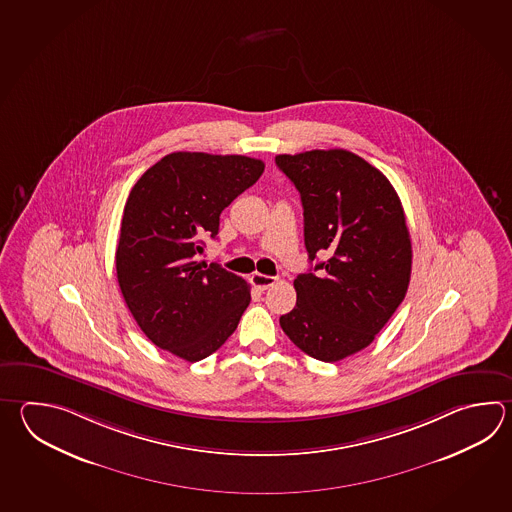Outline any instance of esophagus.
Wrapping results in <instances>:
<instances>
[{
  "label": "esophagus",
  "mask_w": 512,
  "mask_h": 512,
  "mask_svg": "<svg viewBox=\"0 0 512 512\" xmlns=\"http://www.w3.org/2000/svg\"><path fill=\"white\" fill-rule=\"evenodd\" d=\"M251 282H253V286H257L259 290H268L270 286H273L277 279L272 277V275H262V273H253L251 275Z\"/></svg>",
  "instance_id": "esophagus-1"
}]
</instances>
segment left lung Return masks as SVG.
Instances as JSON below:
<instances>
[{
    "label": "left lung",
    "mask_w": 512,
    "mask_h": 512,
    "mask_svg": "<svg viewBox=\"0 0 512 512\" xmlns=\"http://www.w3.org/2000/svg\"><path fill=\"white\" fill-rule=\"evenodd\" d=\"M301 193L310 262L293 281L297 304L284 334L324 363L363 350L403 303L412 272L405 211L388 178L346 149L277 155Z\"/></svg>",
    "instance_id": "1"
}]
</instances>
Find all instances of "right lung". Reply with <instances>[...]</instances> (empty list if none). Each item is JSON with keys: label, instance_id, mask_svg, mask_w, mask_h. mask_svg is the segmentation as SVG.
I'll return each mask as SVG.
<instances>
[{"label": "right lung", "instance_id": "obj_1", "mask_svg": "<svg viewBox=\"0 0 512 512\" xmlns=\"http://www.w3.org/2000/svg\"><path fill=\"white\" fill-rule=\"evenodd\" d=\"M264 162L177 151L138 178L127 197L116 277L151 343L189 363L217 352L250 304V286L219 264L197 262L220 213L253 186Z\"/></svg>", "mask_w": 512, "mask_h": 512}]
</instances>
